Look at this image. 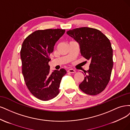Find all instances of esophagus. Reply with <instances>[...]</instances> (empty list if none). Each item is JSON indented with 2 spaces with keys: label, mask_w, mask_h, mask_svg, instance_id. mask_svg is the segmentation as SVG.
Masks as SVG:
<instances>
[{
  "label": "esophagus",
  "mask_w": 130,
  "mask_h": 130,
  "mask_svg": "<svg viewBox=\"0 0 130 130\" xmlns=\"http://www.w3.org/2000/svg\"><path fill=\"white\" fill-rule=\"evenodd\" d=\"M68 72H69V73H75V72H76V70H74L73 69H69L68 70Z\"/></svg>",
  "instance_id": "1"
}]
</instances>
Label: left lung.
Listing matches in <instances>:
<instances>
[{
  "mask_svg": "<svg viewBox=\"0 0 130 130\" xmlns=\"http://www.w3.org/2000/svg\"><path fill=\"white\" fill-rule=\"evenodd\" d=\"M66 33L79 44L82 56L91 61L79 88L89 95L102 92L110 80L113 64L110 40L97 29L87 27L73 29Z\"/></svg>",
  "mask_w": 130,
  "mask_h": 130,
  "instance_id": "8db88e82",
  "label": "left lung"
}]
</instances>
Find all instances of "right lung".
<instances>
[{"mask_svg":"<svg viewBox=\"0 0 130 130\" xmlns=\"http://www.w3.org/2000/svg\"><path fill=\"white\" fill-rule=\"evenodd\" d=\"M65 32L59 28L37 30L23 43L20 58L24 80L30 92L40 100L47 101L59 93L61 80L66 71L61 69L50 72L48 56Z\"/></svg>","mask_w":130,"mask_h":130,"instance_id":"right-lung-1","label":"right lung"}]
</instances>
